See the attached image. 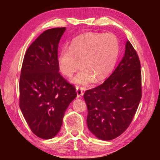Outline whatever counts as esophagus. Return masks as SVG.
<instances>
[{"instance_id": "1", "label": "esophagus", "mask_w": 160, "mask_h": 160, "mask_svg": "<svg viewBox=\"0 0 160 160\" xmlns=\"http://www.w3.org/2000/svg\"><path fill=\"white\" fill-rule=\"evenodd\" d=\"M76 92H77V98H80L83 96V92L81 89L78 87H76Z\"/></svg>"}]
</instances>
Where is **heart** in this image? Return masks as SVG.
Returning a JSON list of instances; mask_svg holds the SVG:
<instances>
[{"label": "heart", "mask_w": 160, "mask_h": 160, "mask_svg": "<svg viewBox=\"0 0 160 160\" xmlns=\"http://www.w3.org/2000/svg\"><path fill=\"white\" fill-rule=\"evenodd\" d=\"M120 51L118 39L112 33H87L75 39L71 47H64L58 56L60 72L71 77L81 65L82 69L71 82L87 85L96 78H106L116 64Z\"/></svg>", "instance_id": "b5f03b06"}]
</instances>
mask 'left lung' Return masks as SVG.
Instances as JSON below:
<instances>
[{
  "mask_svg": "<svg viewBox=\"0 0 160 160\" xmlns=\"http://www.w3.org/2000/svg\"><path fill=\"white\" fill-rule=\"evenodd\" d=\"M140 68L136 51L127 40L124 57L111 76L85 91L87 126L98 138L113 140L131 123L142 98Z\"/></svg>",
  "mask_w": 160,
  "mask_h": 160,
  "instance_id": "obj_1",
  "label": "left lung"
}]
</instances>
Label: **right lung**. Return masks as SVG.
<instances>
[{
	"label": "right lung",
	"instance_id": "obj_1",
	"mask_svg": "<svg viewBox=\"0 0 160 160\" xmlns=\"http://www.w3.org/2000/svg\"><path fill=\"white\" fill-rule=\"evenodd\" d=\"M65 28L47 29L29 47L20 76L19 106L32 131L42 139L55 137L61 128L76 88L59 73L58 49Z\"/></svg>",
	"mask_w": 160,
	"mask_h": 160
}]
</instances>
